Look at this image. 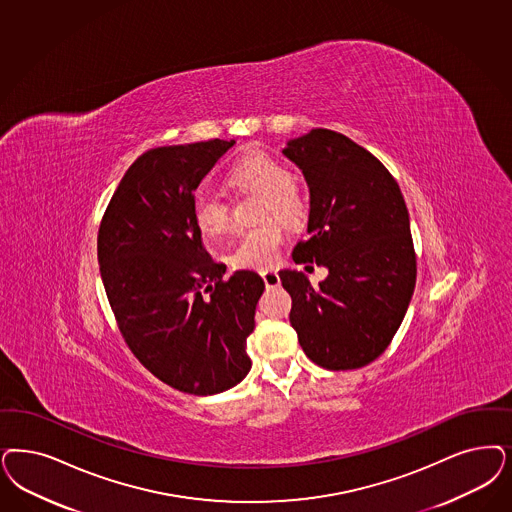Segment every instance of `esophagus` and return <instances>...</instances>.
Segmentation results:
<instances>
[{
	"label": "esophagus",
	"mask_w": 512,
	"mask_h": 512,
	"mask_svg": "<svg viewBox=\"0 0 512 512\" xmlns=\"http://www.w3.org/2000/svg\"><path fill=\"white\" fill-rule=\"evenodd\" d=\"M261 278H263V282H265L268 289L280 285V276H278L276 270H263V272H261Z\"/></svg>",
	"instance_id": "esophagus-1"
}]
</instances>
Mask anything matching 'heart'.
<instances>
[{"label": "heart", "mask_w": 512, "mask_h": 512, "mask_svg": "<svg viewBox=\"0 0 512 512\" xmlns=\"http://www.w3.org/2000/svg\"><path fill=\"white\" fill-rule=\"evenodd\" d=\"M229 183L234 189L263 194L261 219L280 217L285 223H299L306 210V198L293 181L291 168L282 159L251 151L232 164ZM196 229L208 238L223 236L230 229V208L221 194L202 191L193 202ZM285 230L278 219L246 230L230 251V265L244 270H265L276 265Z\"/></svg>", "instance_id": "heart-1"}]
</instances>
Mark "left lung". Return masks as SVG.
Returning a JSON list of instances; mask_svg holds the SVG:
<instances>
[{"instance_id": "1", "label": "left lung", "mask_w": 512, "mask_h": 512, "mask_svg": "<svg viewBox=\"0 0 512 512\" xmlns=\"http://www.w3.org/2000/svg\"><path fill=\"white\" fill-rule=\"evenodd\" d=\"M283 155L310 189V238L295 246L293 261L329 268L319 287L302 272L280 270L293 299L289 321L316 365L361 369L388 348L414 293L405 198L380 160L333 130L287 141Z\"/></svg>"}]
</instances>
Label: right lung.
Listing matches in <instances>:
<instances>
[{"label":"right lung","instance_id":"1","mask_svg":"<svg viewBox=\"0 0 512 512\" xmlns=\"http://www.w3.org/2000/svg\"><path fill=\"white\" fill-rule=\"evenodd\" d=\"M234 140L155 147L134 160L107 204L98 263L119 331L170 388L213 395L246 378L247 336L265 282L223 278L193 221L194 191Z\"/></svg>","mask_w":512,"mask_h":512}]
</instances>
